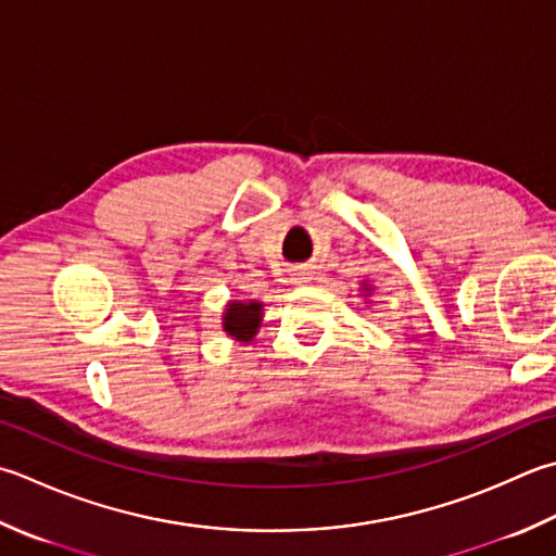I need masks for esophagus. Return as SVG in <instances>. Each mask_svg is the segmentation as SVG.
<instances>
[{
    "mask_svg": "<svg viewBox=\"0 0 556 556\" xmlns=\"http://www.w3.org/2000/svg\"><path fill=\"white\" fill-rule=\"evenodd\" d=\"M291 281H293V285H308V281H311V269L308 267H299L296 271H293V275H291Z\"/></svg>",
    "mask_w": 556,
    "mask_h": 556,
    "instance_id": "esophagus-1",
    "label": "esophagus"
}]
</instances>
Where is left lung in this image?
<instances>
[{"mask_svg": "<svg viewBox=\"0 0 556 556\" xmlns=\"http://www.w3.org/2000/svg\"><path fill=\"white\" fill-rule=\"evenodd\" d=\"M362 287H364V291H366V293H368V291H371V285H362Z\"/></svg>", "mask_w": 556, "mask_h": 556, "instance_id": "1", "label": "left lung"}]
</instances>
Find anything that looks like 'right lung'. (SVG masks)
Listing matches in <instances>:
<instances>
[{
  "instance_id": "obj_1",
  "label": "right lung",
  "mask_w": 556,
  "mask_h": 556,
  "mask_svg": "<svg viewBox=\"0 0 556 556\" xmlns=\"http://www.w3.org/2000/svg\"><path fill=\"white\" fill-rule=\"evenodd\" d=\"M224 332L236 342H253L263 323V303L260 301H231L222 315Z\"/></svg>"
}]
</instances>
